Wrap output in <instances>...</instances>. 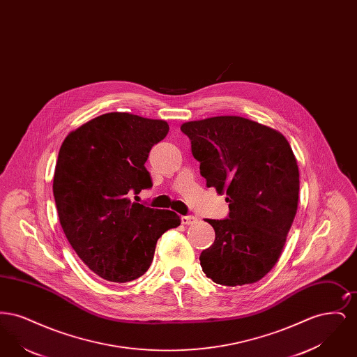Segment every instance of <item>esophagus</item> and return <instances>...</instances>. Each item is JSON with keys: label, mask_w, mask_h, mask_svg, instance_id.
Wrapping results in <instances>:
<instances>
[{"label": "esophagus", "mask_w": 357, "mask_h": 357, "mask_svg": "<svg viewBox=\"0 0 357 357\" xmlns=\"http://www.w3.org/2000/svg\"><path fill=\"white\" fill-rule=\"evenodd\" d=\"M181 221H182L183 225H194L195 222L198 221V218L194 217V215H183V217L181 218Z\"/></svg>", "instance_id": "1"}]
</instances>
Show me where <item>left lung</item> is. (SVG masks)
I'll return each instance as SVG.
<instances>
[{
	"label": "left lung",
	"instance_id": "left-lung-1",
	"mask_svg": "<svg viewBox=\"0 0 357 357\" xmlns=\"http://www.w3.org/2000/svg\"><path fill=\"white\" fill-rule=\"evenodd\" d=\"M206 186L226 194L229 218L207 220L214 243L201 253L204 274L215 284H255L282 253L297 213L300 172L281 132L241 116L187 121Z\"/></svg>",
	"mask_w": 357,
	"mask_h": 357
}]
</instances>
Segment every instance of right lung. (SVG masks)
I'll return each instance as SVG.
<instances>
[{
  "label": "right lung",
  "mask_w": 357,
  "mask_h": 357,
  "mask_svg": "<svg viewBox=\"0 0 357 357\" xmlns=\"http://www.w3.org/2000/svg\"><path fill=\"white\" fill-rule=\"evenodd\" d=\"M167 132L165 120L109 112L69 132L60 147L53 176L60 225L76 255L107 281L143 275L156 241L181 225L171 210L130 199L153 186L144 163Z\"/></svg>",
  "instance_id": "right-lung-1"
}]
</instances>
